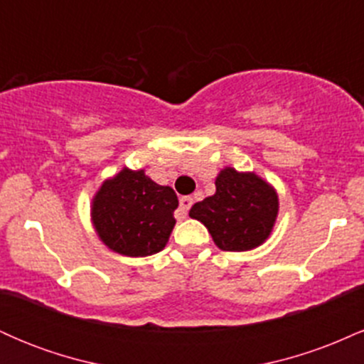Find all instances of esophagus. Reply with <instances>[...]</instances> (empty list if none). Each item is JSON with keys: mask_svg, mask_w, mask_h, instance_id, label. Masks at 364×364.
Segmentation results:
<instances>
[{"mask_svg": "<svg viewBox=\"0 0 364 364\" xmlns=\"http://www.w3.org/2000/svg\"><path fill=\"white\" fill-rule=\"evenodd\" d=\"M191 205H193V198H191V196H181V198H179L178 217H186Z\"/></svg>", "mask_w": 364, "mask_h": 364, "instance_id": "esophagus-1", "label": "esophagus"}]
</instances>
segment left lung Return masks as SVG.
I'll return each mask as SVG.
<instances>
[{
	"label": "left lung",
	"mask_w": 364,
	"mask_h": 364,
	"mask_svg": "<svg viewBox=\"0 0 364 364\" xmlns=\"http://www.w3.org/2000/svg\"><path fill=\"white\" fill-rule=\"evenodd\" d=\"M279 212L272 185L255 173L224 168L215 178V193L195 203L191 219L200 220L224 252H248L265 243Z\"/></svg>",
	"instance_id": "8db88e82"
}]
</instances>
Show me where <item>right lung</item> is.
Instances as JSON below:
<instances>
[{
    "label": "right lung",
    "mask_w": 364,
    "mask_h": 364,
    "mask_svg": "<svg viewBox=\"0 0 364 364\" xmlns=\"http://www.w3.org/2000/svg\"><path fill=\"white\" fill-rule=\"evenodd\" d=\"M178 196L145 171L121 169L102 183L92 200L90 217L99 240L124 257H149L168 245L176 219Z\"/></svg>",
    "instance_id": "add662e5"
}]
</instances>
